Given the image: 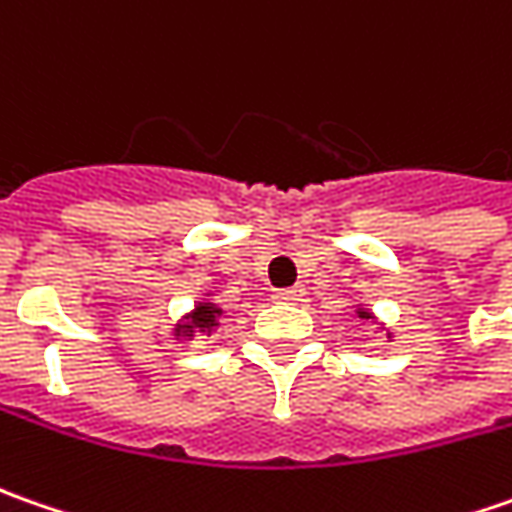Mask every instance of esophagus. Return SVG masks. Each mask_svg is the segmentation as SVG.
I'll list each match as a JSON object with an SVG mask.
<instances>
[{
  "instance_id": "esophagus-1",
  "label": "esophagus",
  "mask_w": 512,
  "mask_h": 512,
  "mask_svg": "<svg viewBox=\"0 0 512 512\" xmlns=\"http://www.w3.org/2000/svg\"><path fill=\"white\" fill-rule=\"evenodd\" d=\"M303 294H306L303 286H291V289L274 291V300H277V303H300V300H303Z\"/></svg>"
}]
</instances>
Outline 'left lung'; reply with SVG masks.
<instances>
[{
	"mask_svg": "<svg viewBox=\"0 0 512 512\" xmlns=\"http://www.w3.org/2000/svg\"><path fill=\"white\" fill-rule=\"evenodd\" d=\"M354 314L360 317L362 323H377V328H374V334H385V337H388V343L394 340V331L385 326V323H379V317H377V314H374V311L368 309V306H362V303H357V306H354Z\"/></svg>",
	"mask_w": 512,
	"mask_h": 512,
	"instance_id": "left-lung-1",
	"label": "left lung"
}]
</instances>
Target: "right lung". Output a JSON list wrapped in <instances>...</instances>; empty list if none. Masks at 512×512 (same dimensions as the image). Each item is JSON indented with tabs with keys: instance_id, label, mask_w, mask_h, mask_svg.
Instances as JSON below:
<instances>
[{
	"instance_id": "obj_1",
	"label": "right lung",
	"mask_w": 512,
	"mask_h": 512,
	"mask_svg": "<svg viewBox=\"0 0 512 512\" xmlns=\"http://www.w3.org/2000/svg\"><path fill=\"white\" fill-rule=\"evenodd\" d=\"M223 314H226V309L221 303H215V294L203 291L201 300L186 314H181V320L169 328V334L178 343H192V340H201V337H212L223 326Z\"/></svg>"
}]
</instances>
